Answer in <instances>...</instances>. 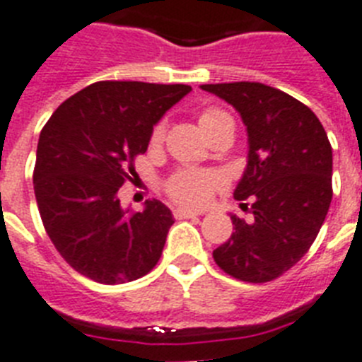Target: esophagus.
<instances>
[{
	"instance_id": "34e87169",
	"label": "esophagus",
	"mask_w": 362,
	"mask_h": 362,
	"mask_svg": "<svg viewBox=\"0 0 362 362\" xmlns=\"http://www.w3.org/2000/svg\"><path fill=\"white\" fill-rule=\"evenodd\" d=\"M199 211H193V209H186V208H176L175 209V217L176 218H195L199 217Z\"/></svg>"
}]
</instances>
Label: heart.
I'll list each match as a JSON object with an SVG mask.
<instances>
[{"label": "heart", "instance_id": "b5f03b06", "mask_svg": "<svg viewBox=\"0 0 362 362\" xmlns=\"http://www.w3.org/2000/svg\"><path fill=\"white\" fill-rule=\"evenodd\" d=\"M230 115L218 108H204L199 115V124L204 136L208 130L217 124L218 121L226 119ZM163 139V124H156L151 132V145L162 144ZM223 178L215 171L208 169H182L165 182V193L175 200L176 204L186 206V208H200L204 206L215 191L221 187Z\"/></svg>", "mask_w": 362, "mask_h": 362}]
</instances>
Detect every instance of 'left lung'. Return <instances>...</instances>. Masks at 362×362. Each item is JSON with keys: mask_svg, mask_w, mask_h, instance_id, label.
I'll return each mask as SVG.
<instances>
[{"mask_svg": "<svg viewBox=\"0 0 362 362\" xmlns=\"http://www.w3.org/2000/svg\"><path fill=\"white\" fill-rule=\"evenodd\" d=\"M241 114L248 132L247 171L233 197L250 200L252 223L232 215V238L214 259L232 278L265 284L302 259L333 197V153L309 106L261 83L202 84ZM248 206V204H241Z\"/></svg>", "mask_w": 362, "mask_h": 362, "instance_id": "8db88e82", "label": "left lung"}]
</instances>
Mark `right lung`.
<instances>
[{
    "instance_id": "obj_1",
    "label": "right lung",
    "mask_w": 362,
    "mask_h": 362,
    "mask_svg": "<svg viewBox=\"0 0 362 362\" xmlns=\"http://www.w3.org/2000/svg\"><path fill=\"white\" fill-rule=\"evenodd\" d=\"M191 92L187 84L101 81L71 95L44 124L33 173L45 232L69 267L105 285L156 267L175 218L160 200L123 211L119 187L134 176L153 127Z\"/></svg>"
}]
</instances>
